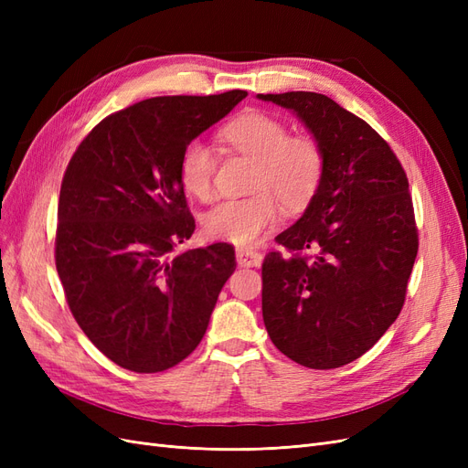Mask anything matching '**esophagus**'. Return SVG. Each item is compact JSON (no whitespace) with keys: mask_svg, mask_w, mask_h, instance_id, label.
Masks as SVG:
<instances>
[{"mask_svg":"<svg viewBox=\"0 0 468 468\" xmlns=\"http://www.w3.org/2000/svg\"><path fill=\"white\" fill-rule=\"evenodd\" d=\"M236 260L242 267H258L263 260L260 251L251 250V248H238L236 250Z\"/></svg>","mask_w":468,"mask_h":468,"instance_id":"34e87169","label":"esophagus"}]
</instances>
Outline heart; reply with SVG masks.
<instances>
[{
	"label": "heart",
	"instance_id": "1",
	"mask_svg": "<svg viewBox=\"0 0 468 468\" xmlns=\"http://www.w3.org/2000/svg\"><path fill=\"white\" fill-rule=\"evenodd\" d=\"M222 140L256 162L244 199H226L205 212L203 232L210 239L236 246L256 244L277 222L279 207L296 212L318 193L325 155L310 134H289L273 115L250 111L222 129ZM217 158L203 140H191L179 155V181L187 195L207 199L212 191Z\"/></svg>",
	"mask_w": 468,
	"mask_h": 468
}]
</instances>
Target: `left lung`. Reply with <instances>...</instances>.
<instances>
[{"mask_svg": "<svg viewBox=\"0 0 468 468\" xmlns=\"http://www.w3.org/2000/svg\"><path fill=\"white\" fill-rule=\"evenodd\" d=\"M292 109L325 155L322 186L261 265L275 347L308 369L359 359L399 318L418 253L400 160L371 124L313 91L258 95Z\"/></svg>", "mask_w": 468, "mask_h": 468, "instance_id": "1", "label": "left lung"}]
</instances>
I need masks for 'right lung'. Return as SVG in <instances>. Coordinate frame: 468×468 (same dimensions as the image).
Masks as SVG:
<instances>
[{
  "instance_id": "obj_1",
  "label": "right lung",
  "mask_w": 468,
  "mask_h": 468,
  "mask_svg": "<svg viewBox=\"0 0 468 468\" xmlns=\"http://www.w3.org/2000/svg\"><path fill=\"white\" fill-rule=\"evenodd\" d=\"M246 95L144 99L95 124L66 167L56 271L83 334L122 369L160 373L186 359L234 273L230 244L174 256L195 230L179 155Z\"/></svg>"
}]
</instances>
